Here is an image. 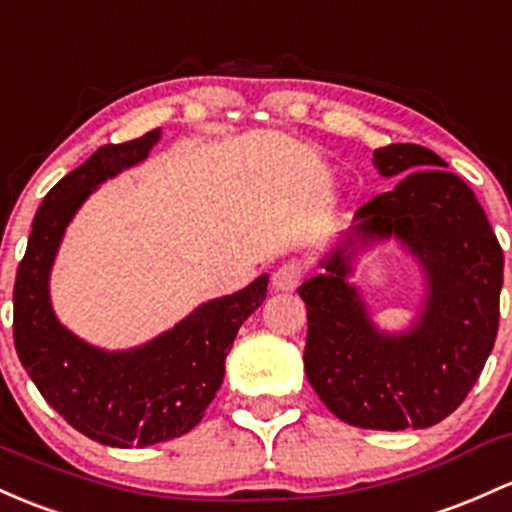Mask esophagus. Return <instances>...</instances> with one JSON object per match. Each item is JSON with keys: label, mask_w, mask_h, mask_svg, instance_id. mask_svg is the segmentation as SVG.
Masks as SVG:
<instances>
[{"label": "esophagus", "mask_w": 512, "mask_h": 512, "mask_svg": "<svg viewBox=\"0 0 512 512\" xmlns=\"http://www.w3.org/2000/svg\"><path fill=\"white\" fill-rule=\"evenodd\" d=\"M303 279L301 262H284L277 272L272 274V286L277 291H294Z\"/></svg>", "instance_id": "obj_1"}]
</instances>
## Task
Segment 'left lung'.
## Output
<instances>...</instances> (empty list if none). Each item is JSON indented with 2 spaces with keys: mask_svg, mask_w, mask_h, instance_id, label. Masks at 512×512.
Masks as SVG:
<instances>
[{
  "mask_svg": "<svg viewBox=\"0 0 512 512\" xmlns=\"http://www.w3.org/2000/svg\"><path fill=\"white\" fill-rule=\"evenodd\" d=\"M381 177H403L357 211L299 286L308 311L303 367L320 401L364 430H420L459 408L498 333L503 250L474 192L432 150H374ZM396 239L424 272L412 328L386 334L349 277L354 257Z\"/></svg>",
  "mask_w": 512,
  "mask_h": 512,
  "instance_id": "1",
  "label": "left lung"
}]
</instances>
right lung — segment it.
<instances>
[{"label": "right lung", "mask_w": 512, "mask_h": 512, "mask_svg": "<svg viewBox=\"0 0 512 512\" xmlns=\"http://www.w3.org/2000/svg\"><path fill=\"white\" fill-rule=\"evenodd\" d=\"M160 128L121 145H101L60 179L33 218L14 282V345L41 396L89 440L148 447L182 437L204 418L221 389L226 357L240 325L262 306L269 274L245 289L196 306L143 345L104 350L60 323L50 301V272L65 230L106 179L140 165Z\"/></svg>", "instance_id": "right-lung-1"}]
</instances>
